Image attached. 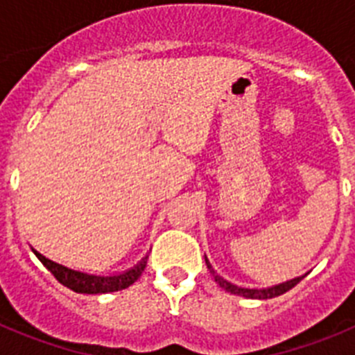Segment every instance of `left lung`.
I'll use <instances>...</instances> for the list:
<instances>
[{
    "mask_svg": "<svg viewBox=\"0 0 355 355\" xmlns=\"http://www.w3.org/2000/svg\"><path fill=\"white\" fill-rule=\"evenodd\" d=\"M205 261H206V266H208V270L211 272V275L215 277V281L218 283V286L224 288L225 291H229V293H234V295H240V297H247V299H272V297H277V295H283L286 293L288 290H291L293 286H297V284L302 281L304 277H306L307 274L304 275H299V277L295 279H290V281H284V283L281 284H275V286H268V288H245V286H238V284L234 283H229L227 279H224L222 275L216 274V270L211 266V263H209V259L205 256Z\"/></svg>",
    "mask_w": 355,
    "mask_h": 355,
    "instance_id": "1",
    "label": "left lung"
}]
</instances>
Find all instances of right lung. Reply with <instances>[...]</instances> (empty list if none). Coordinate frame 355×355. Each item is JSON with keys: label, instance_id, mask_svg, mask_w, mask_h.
Returning a JSON list of instances; mask_svg holds the SVG:
<instances>
[{"label": "right lung", "instance_id": "add662e5", "mask_svg": "<svg viewBox=\"0 0 355 355\" xmlns=\"http://www.w3.org/2000/svg\"><path fill=\"white\" fill-rule=\"evenodd\" d=\"M33 254H35L37 258L40 259L46 268L51 272L53 275L56 277L58 283H62L64 286H67L69 290L76 291V293H89V295H96V293H112V291H119V290H126L128 286L137 281V279L142 275L144 268L147 265V258L140 259L133 268L126 272H121V274H114V275H97V274H89V272H81V270H74V268H69V266L62 265V263H56L53 259L46 258L39 250L31 249Z\"/></svg>", "mask_w": 355, "mask_h": 355}]
</instances>
